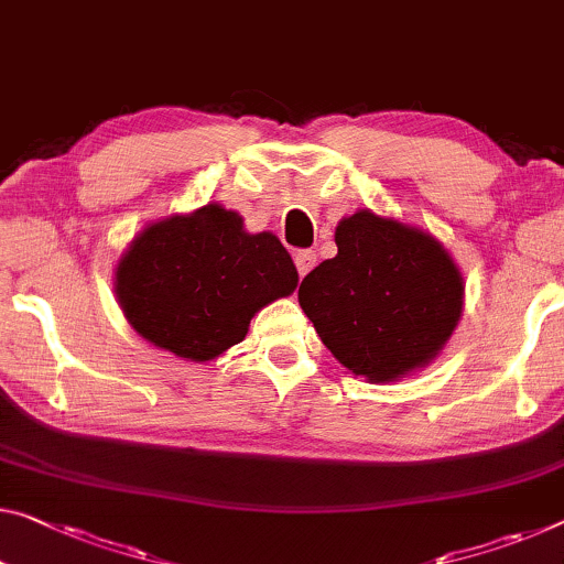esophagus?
<instances>
[{"label":"esophagus","mask_w":564,"mask_h":564,"mask_svg":"<svg viewBox=\"0 0 564 564\" xmlns=\"http://www.w3.org/2000/svg\"><path fill=\"white\" fill-rule=\"evenodd\" d=\"M294 264H297L300 276H305L317 264V254L310 249H300V252H294Z\"/></svg>","instance_id":"esophagus-1"}]
</instances>
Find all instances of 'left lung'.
Wrapping results in <instances>:
<instances>
[{
	"instance_id": "obj_1",
	"label": "left lung",
	"mask_w": 564,
	"mask_h": 564,
	"mask_svg": "<svg viewBox=\"0 0 564 564\" xmlns=\"http://www.w3.org/2000/svg\"><path fill=\"white\" fill-rule=\"evenodd\" d=\"M337 254L300 284L319 340L370 383L426 368L464 307V276L429 231L360 209L337 224Z\"/></svg>"
}]
</instances>
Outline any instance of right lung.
<instances>
[{
  "label": "right lung",
  "instance_id": "1",
  "mask_svg": "<svg viewBox=\"0 0 564 564\" xmlns=\"http://www.w3.org/2000/svg\"><path fill=\"white\" fill-rule=\"evenodd\" d=\"M294 288L297 270L282 241L245 231L241 216L219 204L145 227L116 270L120 310L133 330L194 362L245 340L254 312Z\"/></svg>",
  "mask_w": 564,
  "mask_h": 564
}]
</instances>
